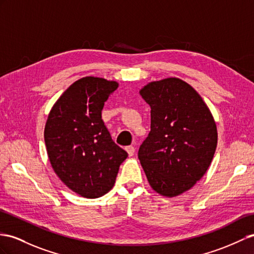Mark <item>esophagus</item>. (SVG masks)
Returning <instances> with one entry per match:
<instances>
[{
  "instance_id": "esophagus-1",
  "label": "esophagus",
  "mask_w": 254,
  "mask_h": 254,
  "mask_svg": "<svg viewBox=\"0 0 254 254\" xmlns=\"http://www.w3.org/2000/svg\"><path fill=\"white\" fill-rule=\"evenodd\" d=\"M126 150H127V152L128 153L129 157H132V155H133L134 152H135V149H134L133 146H127V147L126 148Z\"/></svg>"
}]
</instances>
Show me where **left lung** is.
I'll return each mask as SVG.
<instances>
[{
    "mask_svg": "<svg viewBox=\"0 0 254 254\" xmlns=\"http://www.w3.org/2000/svg\"><path fill=\"white\" fill-rule=\"evenodd\" d=\"M151 108V129L138 159L152 189L165 197L190 190L210 166L218 144L210 109L177 77L151 81L139 91Z\"/></svg>",
    "mask_w": 254,
    "mask_h": 254,
    "instance_id": "left-lung-1",
    "label": "left lung"
}]
</instances>
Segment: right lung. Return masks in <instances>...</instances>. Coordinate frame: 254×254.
<instances>
[{"instance_id": "right-lung-1", "label": "right lung", "mask_w": 254, "mask_h": 254, "mask_svg": "<svg viewBox=\"0 0 254 254\" xmlns=\"http://www.w3.org/2000/svg\"><path fill=\"white\" fill-rule=\"evenodd\" d=\"M119 83L87 76L64 91L51 107L44 138L54 172L86 198L108 193L127 153L117 146L102 120L104 103Z\"/></svg>"}]
</instances>
